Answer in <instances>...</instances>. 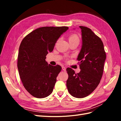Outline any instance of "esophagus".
Wrapping results in <instances>:
<instances>
[{
	"label": "esophagus",
	"mask_w": 121,
	"mask_h": 121,
	"mask_svg": "<svg viewBox=\"0 0 121 121\" xmlns=\"http://www.w3.org/2000/svg\"><path fill=\"white\" fill-rule=\"evenodd\" d=\"M62 69L64 71H66V68H65V67H62Z\"/></svg>",
	"instance_id": "esophagus-1"
}]
</instances>
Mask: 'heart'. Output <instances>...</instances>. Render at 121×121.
Instances as JSON below:
<instances>
[{"label": "heart", "mask_w": 121, "mask_h": 121, "mask_svg": "<svg viewBox=\"0 0 121 121\" xmlns=\"http://www.w3.org/2000/svg\"><path fill=\"white\" fill-rule=\"evenodd\" d=\"M68 40H69V42H72L76 41H79V38L78 36L76 34L71 35L69 37Z\"/></svg>", "instance_id": "1"}]
</instances>
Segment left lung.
Here are the masks:
<instances>
[{
  "label": "left lung",
  "mask_w": 121,
  "mask_h": 121,
  "mask_svg": "<svg viewBox=\"0 0 121 121\" xmlns=\"http://www.w3.org/2000/svg\"><path fill=\"white\" fill-rule=\"evenodd\" d=\"M81 29L82 45L78 56L81 71L77 74L71 68H67L69 78L67 87L69 93L76 98L89 95L99 84L104 71L106 54L101 39L90 29Z\"/></svg>",
  "instance_id": "obj_1"
}]
</instances>
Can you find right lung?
<instances>
[{"label": "right lung", "mask_w": 121, "mask_h": 121, "mask_svg": "<svg viewBox=\"0 0 121 121\" xmlns=\"http://www.w3.org/2000/svg\"><path fill=\"white\" fill-rule=\"evenodd\" d=\"M68 27H43L28 34L20 44L17 69L25 89L32 96L44 98L52 93L56 77L61 70L46 61V56L53 51L58 39Z\"/></svg>", "instance_id": "obj_1"}]
</instances>
